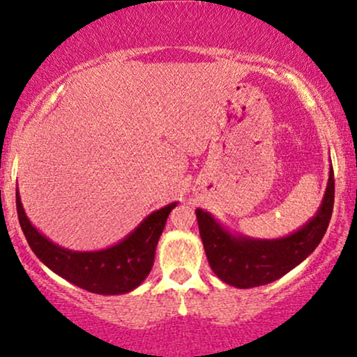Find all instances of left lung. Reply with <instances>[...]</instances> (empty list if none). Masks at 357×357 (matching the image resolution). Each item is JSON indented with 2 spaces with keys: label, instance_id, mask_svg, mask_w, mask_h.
I'll return each instance as SVG.
<instances>
[{
  "label": "left lung",
  "instance_id": "left-lung-1",
  "mask_svg": "<svg viewBox=\"0 0 357 357\" xmlns=\"http://www.w3.org/2000/svg\"><path fill=\"white\" fill-rule=\"evenodd\" d=\"M335 204V173L317 214L298 231L280 238H252L232 234L207 211L196 209L199 234L209 265L218 277L236 288H254L282 278L313 254L331 220Z\"/></svg>",
  "mask_w": 357,
  "mask_h": 357
}]
</instances>
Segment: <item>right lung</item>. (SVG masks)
<instances>
[{"label": "right lung", "instance_id": "1", "mask_svg": "<svg viewBox=\"0 0 357 357\" xmlns=\"http://www.w3.org/2000/svg\"><path fill=\"white\" fill-rule=\"evenodd\" d=\"M176 206L178 202H171L151 212L115 245L102 250L79 252L57 245L31 224L16 189L17 219L31 250L59 277L97 295H123L142 285L151 272L158 241L169 212Z\"/></svg>", "mask_w": 357, "mask_h": 357}]
</instances>
